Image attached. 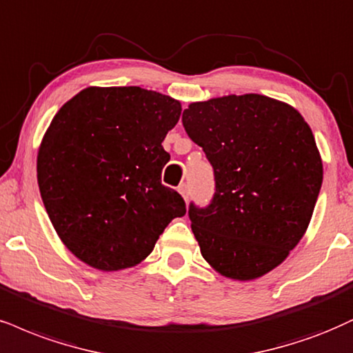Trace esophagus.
I'll use <instances>...</instances> for the list:
<instances>
[{
    "instance_id": "1",
    "label": "esophagus",
    "mask_w": 353,
    "mask_h": 353,
    "mask_svg": "<svg viewBox=\"0 0 353 353\" xmlns=\"http://www.w3.org/2000/svg\"><path fill=\"white\" fill-rule=\"evenodd\" d=\"M178 191H180V194H181V196H183L185 201H188V198H190V190H188V185H186V183L180 185V188H178Z\"/></svg>"
}]
</instances>
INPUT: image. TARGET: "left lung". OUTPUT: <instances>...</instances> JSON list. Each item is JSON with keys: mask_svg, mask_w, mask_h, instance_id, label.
<instances>
[{"mask_svg": "<svg viewBox=\"0 0 353 353\" xmlns=\"http://www.w3.org/2000/svg\"><path fill=\"white\" fill-rule=\"evenodd\" d=\"M181 121L214 170L211 203L188 210L201 255L232 280L263 276L301 241L319 196L311 128L290 104L254 93L191 103Z\"/></svg>", "mask_w": 353, "mask_h": 353, "instance_id": "obj_1", "label": "left lung"}]
</instances>
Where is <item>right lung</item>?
<instances>
[{
  "label": "right lung",
  "mask_w": 353,
  "mask_h": 353,
  "mask_svg": "<svg viewBox=\"0 0 353 353\" xmlns=\"http://www.w3.org/2000/svg\"><path fill=\"white\" fill-rule=\"evenodd\" d=\"M176 99L139 86L81 90L54 116L37 154L52 225L77 259L103 272L141 263L175 217L181 194L162 185V142Z\"/></svg>",
  "instance_id": "add662e5"
}]
</instances>
